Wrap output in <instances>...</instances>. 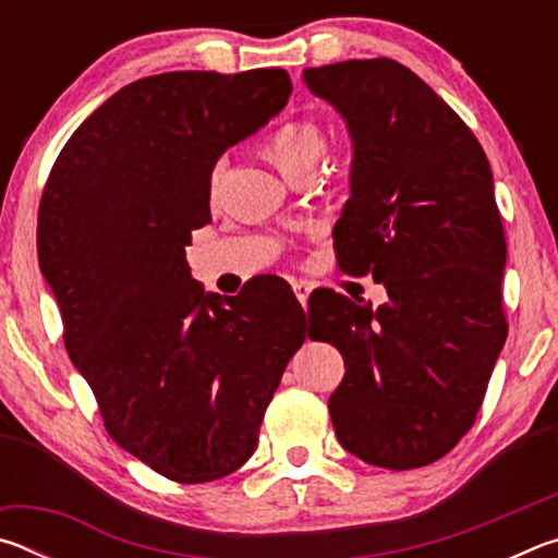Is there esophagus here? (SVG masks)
I'll list each match as a JSON object with an SVG mask.
<instances>
[{"instance_id": "esophagus-1", "label": "esophagus", "mask_w": 558, "mask_h": 558, "mask_svg": "<svg viewBox=\"0 0 558 558\" xmlns=\"http://www.w3.org/2000/svg\"><path fill=\"white\" fill-rule=\"evenodd\" d=\"M292 290H295V298L300 300V305L305 307L310 292H313V286H310V282H305V280H298V282H292Z\"/></svg>"}]
</instances>
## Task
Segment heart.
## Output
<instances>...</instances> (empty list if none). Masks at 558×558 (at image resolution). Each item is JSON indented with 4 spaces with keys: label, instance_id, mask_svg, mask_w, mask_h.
Masks as SVG:
<instances>
[{
    "label": "heart",
    "instance_id": "1",
    "mask_svg": "<svg viewBox=\"0 0 558 558\" xmlns=\"http://www.w3.org/2000/svg\"><path fill=\"white\" fill-rule=\"evenodd\" d=\"M327 149V132L317 120L292 118L270 132L263 143V157L278 169L286 179H298L302 174H313L319 159ZM221 169H216L211 177V192L219 189Z\"/></svg>",
    "mask_w": 558,
    "mask_h": 558
}]
</instances>
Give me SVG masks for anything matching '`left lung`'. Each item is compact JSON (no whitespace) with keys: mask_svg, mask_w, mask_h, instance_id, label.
Wrapping results in <instances>:
<instances>
[{"mask_svg":"<svg viewBox=\"0 0 558 558\" xmlns=\"http://www.w3.org/2000/svg\"><path fill=\"white\" fill-rule=\"evenodd\" d=\"M302 81L352 137L339 266L372 272L389 295L372 307L323 290L313 307L310 337L344 356L329 396L337 440L376 468L430 465L475 423L507 339L493 169L458 112L401 63H329Z\"/></svg>","mask_w":558,"mask_h":558,"instance_id":"8db88e82","label":"left lung"}]
</instances>
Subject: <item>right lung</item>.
Wrapping results in <instances>:
<instances>
[{"label":"right lung","instance_id":"1","mask_svg":"<svg viewBox=\"0 0 558 558\" xmlns=\"http://www.w3.org/2000/svg\"><path fill=\"white\" fill-rule=\"evenodd\" d=\"M292 93L282 69L174 71L110 96L61 149L39 206V263L63 342L110 438L174 483L231 475L305 313L286 280L221 298L184 248L211 221V172Z\"/></svg>","mask_w":558,"mask_h":558}]
</instances>
